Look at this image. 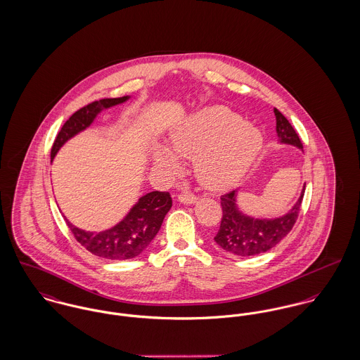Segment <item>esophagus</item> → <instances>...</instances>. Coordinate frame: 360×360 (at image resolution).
<instances>
[{
  "instance_id": "obj_1",
  "label": "esophagus",
  "mask_w": 360,
  "mask_h": 360,
  "mask_svg": "<svg viewBox=\"0 0 360 360\" xmlns=\"http://www.w3.org/2000/svg\"><path fill=\"white\" fill-rule=\"evenodd\" d=\"M178 200L184 204H193L194 201L197 200V197L192 193H181L178 195Z\"/></svg>"
}]
</instances>
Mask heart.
Instances as JSON below:
<instances>
[{
	"instance_id": "heart-1",
	"label": "heart",
	"mask_w": 360,
	"mask_h": 360,
	"mask_svg": "<svg viewBox=\"0 0 360 360\" xmlns=\"http://www.w3.org/2000/svg\"><path fill=\"white\" fill-rule=\"evenodd\" d=\"M262 146L263 137L257 129L243 123L238 113L214 105L178 124L169 134L171 150L155 148L153 162L175 174L181 168L177 155L194 160L198 182L210 191L221 192L234 186L247 174Z\"/></svg>"
}]
</instances>
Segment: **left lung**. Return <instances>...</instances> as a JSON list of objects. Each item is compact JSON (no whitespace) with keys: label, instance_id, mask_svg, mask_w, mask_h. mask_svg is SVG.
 Here are the masks:
<instances>
[{"label":"left lung","instance_id":"obj_1","mask_svg":"<svg viewBox=\"0 0 360 360\" xmlns=\"http://www.w3.org/2000/svg\"><path fill=\"white\" fill-rule=\"evenodd\" d=\"M277 119V136L279 142L293 145L303 149V143L289 120L274 108ZM305 184L299 200L292 210L274 219H257L243 214L237 205V191L223 194L221 197V221L215 243L223 250L240 256L249 257L264 253L276 247L278 243L288 236L295 226L300 212L304 197Z\"/></svg>","mask_w":360,"mask_h":360}]
</instances>
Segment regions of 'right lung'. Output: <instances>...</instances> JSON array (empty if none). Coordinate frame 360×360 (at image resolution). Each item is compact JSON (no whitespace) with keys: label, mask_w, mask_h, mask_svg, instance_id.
<instances>
[{"label":"right lung","mask_w":360,"mask_h":360,"mask_svg":"<svg viewBox=\"0 0 360 360\" xmlns=\"http://www.w3.org/2000/svg\"><path fill=\"white\" fill-rule=\"evenodd\" d=\"M129 98L130 96L103 98L75 112L58 131L52 146L51 159H55L56 153L68 139L86 130L100 112L126 103ZM171 205L172 200L168 192L155 191L143 194L122 221L111 229L98 233L86 231L74 226L65 217L64 219L75 240L93 255L110 260H126L139 256L148 248L150 241L159 233Z\"/></svg>","instance_id":"1"}]
</instances>
